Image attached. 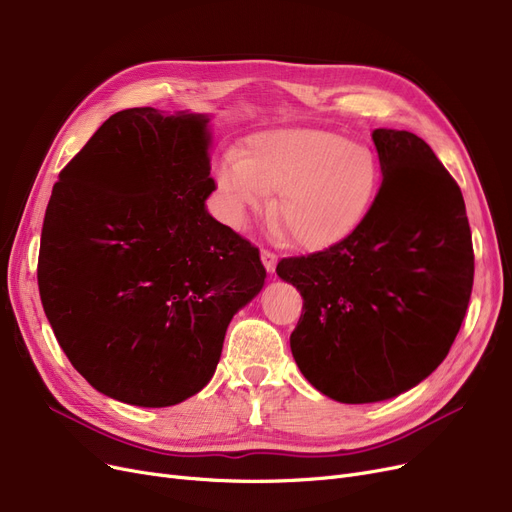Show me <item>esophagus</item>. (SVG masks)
I'll list each match as a JSON object with an SVG mask.
<instances>
[{
    "mask_svg": "<svg viewBox=\"0 0 512 512\" xmlns=\"http://www.w3.org/2000/svg\"><path fill=\"white\" fill-rule=\"evenodd\" d=\"M261 263H263V268L272 274V272L276 270L278 257H276V253H272V251H268V249H263V251H261Z\"/></svg>",
    "mask_w": 512,
    "mask_h": 512,
    "instance_id": "1",
    "label": "esophagus"
}]
</instances>
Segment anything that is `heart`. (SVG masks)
Returning a JSON list of instances; mask_svg holds the SVG:
<instances>
[{
	"instance_id": "b5f03b06",
	"label": "heart",
	"mask_w": 512,
	"mask_h": 512,
	"mask_svg": "<svg viewBox=\"0 0 512 512\" xmlns=\"http://www.w3.org/2000/svg\"><path fill=\"white\" fill-rule=\"evenodd\" d=\"M381 182L374 154L326 129L251 136L215 169L221 209L242 228L276 192L274 217L299 249L326 251L358 230Z\"/></svg>"
}]
</instances>
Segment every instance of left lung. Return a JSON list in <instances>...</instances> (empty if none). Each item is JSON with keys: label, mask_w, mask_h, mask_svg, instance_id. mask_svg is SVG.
<instances>
[{"label": "left lung", "mask_w": 512, "mask_h": 512, "mask_svg": "<svg viewBox=\"0 0 512 512\" xmlns=\"http://www.w3.org/2000/svg\"><path fill=\"white\" fill-rule=\"evenodd\" d=\"M383 184L347 240L278 263L303 297L291 335L305 379L341 404L416 387L446 360L469 307L475 257L464 198L431 146L374 129Z\"/></svg>", "instance_id": "1"}]
</instances>
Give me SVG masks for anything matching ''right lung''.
I'll return each mask as SVG.
<instances>
[{"mask_svg":"<svg viewBox=\"0 0 512 512\" xmlns=\"http://www.w3.org/2000/svg\"><path fill=\"white\" fill-rule=\"evenodd\" d=\"M209 115L127 108L60 171L41 230L43 311L96 391L167 408L215 374L228 324L259 295V251L205 201Z\"/></svg>","mask_w":512,"mask_h":512,"instance_id":"add662e5","label":"right lung"}]
</instances>
